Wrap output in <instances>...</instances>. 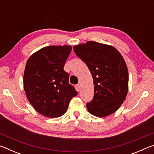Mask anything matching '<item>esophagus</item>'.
<instances>
[{"label":"esophagus","instance_id":"34e87169","mask_svg":"<svg viewBox=\"0 0 154 154\" xmlns=\"http://www.w3.org/2000/svg\"><path fill=\"white\" fill-rule=\"evenodd\" d=\"M76 88H77V91H79L80 90V88H81V84H80V83H78V84L76 85Z\"/></svg>","mask_w":154,"mask_h":154}]
</instances>
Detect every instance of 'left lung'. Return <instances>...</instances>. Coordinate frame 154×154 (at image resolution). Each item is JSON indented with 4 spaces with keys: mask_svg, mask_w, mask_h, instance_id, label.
<instances>
[{
    "mask_svg": "<svg viewBox=\"0 0 154 154\" xmlns=\"http://www.w3.org/2000/svg\"><path fill=\"white\" fill-rule=\"evenodd\" d=\"M73 49L93 77L94 94L86 105L89 113L99 118L113 113L124 103L128 89V72L123 57L114 47L95 41Z\"/></svg>",
    "mask_w": 154,
    "mask_h": 154,
    "instance_id": "8db88e82",
    "label": "left lung"
}]
</instances>
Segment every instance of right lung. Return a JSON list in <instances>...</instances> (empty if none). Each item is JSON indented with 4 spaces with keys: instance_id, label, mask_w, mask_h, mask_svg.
Wrapping results in <instances>:
<instances>
[{
    "instance_id": "1",
    "label": "right lung",
    "mask_w": 154,
    "mask_h": 154,
    "mask_svg": "<svg viewBox=\"0 0 154 154\" xmlns=\"http://www.w3.org/2000/svg\"><path fill=\"white\" fill-rule=\"evenodd\" d=\"M71 49L70 45L45 47L33 54L26 64V95L34 109L48 118L64 115L70 101L77 95L69 83V74L64 70Z\"/></svg>"
}]
</instances>
